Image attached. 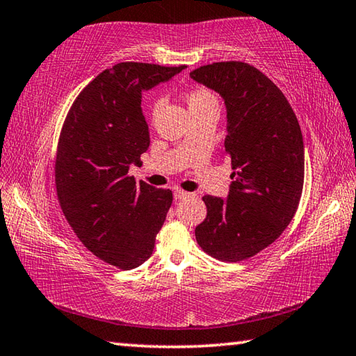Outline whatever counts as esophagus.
<instances>
[{
	"label": "esophagus",
	"instance_id": "esophagus-1",
	"mask_svg": "<svg viewBox=\"0 0 356 356\" xmlns=\"http://www.w3.org/2000/svg\"><path fill=\"white\" fill-rule=\"evenodd\" d=\"M188 196H190V193H186L184 190H180V188L174 190V197H176V200H185V197H188Z\"/></svg>",
	"mask_w": 356,
	"mask_h": 356
}]
</instances>
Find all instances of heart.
Masks as SVG:
<instances>
[{"instance_id":"obj_1","label":"heart","mask_w":356,"mask_h":356,"mask_svg":"<svg viewBox=\"0 0 356 356\" xmlns=\"http://www.w3.org/2000/svg\"><path fill=\"white\" fill-rule=\"evenodd\" d=\"M185 100H186V105H188L190 113H191V111L202 110V108L216 105V100H215L213 95L210 94V92L207 91V89H204V88H195V89H191V91L186 92ZM160 104H161L160 100H154V104L150 105V113L155 114V111L159 110Z\"/></svg>"}]
</instances>
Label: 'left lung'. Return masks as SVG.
Here are the masks:
<instances>
[{
	"instance_id": "8db88e82",
	"label": "left lung",
	"mask_w": 356,
	"mask_h": 356,
	"mask_svg": "<svg viewBox=\"0 0 356 356\" xmlns=\"http://www.w3.org/2000/svg\"><path fill=\"white\" fill-rule=\"evenodd\" d=\"M190 76L225 99L222 155L234 170L227 200L202 197L207 216L195 229L196 242L218 261H245L272 245L297 212L305 180L303 135L286 95L252 65L213 63Z\"/></svg>"
}]
</instances>
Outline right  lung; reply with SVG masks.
<instances>
[{"instance_id":"1","label":"right lung","mask_w":356,"mask_h":356,"mask_svg":"<svg viewBox=\"0 0 356 356\" xmlns=\"http://www.w3.org/2000/svg\"><path fill=\"white\" fill-rule=\"evenodd\" d=\"M185 65L119 63L78 94L59 135L55 184L65 220L86 248L114 267L146 262L172 191L129 176L150 144L141 94Z\"/></svg>"}]
</instances>
